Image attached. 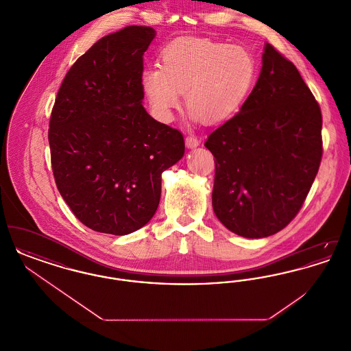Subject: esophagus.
<instances>
[{
	"mask_svg": "<svg viewBox=\"0 0 351 351\" xmlns=\"http://www.w3.org/2000/svg\"><path fill=\"white\" fill-rule=\"evenodd\" d=\"M199 145H200V141H199L196 136L188 135V136L185 138V146H186L188 149H196Z\"/></svg>",
	"mask_w": 351,
	"mask_h": 351,
	"instance_id": "obj_1",
	"label": "esophagus"
}]
</instances>
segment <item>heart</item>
<instances>
[{"label": "heart", "instance_id": "heart-1", "mask_svg": "<svg viewBox=\"0 0 351 351\" xmlns=\"http://www.w3.org/2000/svg\"><path fill=\"white\" fill-rule=\"evenodd\" d=\"M258 64L243 46L206 39H184L166 47L160 66L141 73L142 88L155 114L168 119L184 93L191 116L206 123L233 117L249 99Z\"/></svg>", "mask_w": 351, "mask_h": 351}]
</instances>
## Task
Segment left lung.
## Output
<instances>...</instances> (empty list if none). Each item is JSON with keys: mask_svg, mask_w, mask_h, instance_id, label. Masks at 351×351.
I'll return each instance as SVG.
<instances>
[{"mask_svg": "<svg viewBox=\"0 0 351 351\" xmlns=\"http://www.w3.org/2000/svg\"><path fill=\"white\" fill-rule=\"evenodd\" d=\"M322 117L298 68L269 43L241 110L210 134L215 215L230 232L265 238L299 213L321 156Z\"/></svg>", "mask_w": 351, "mask_h": 351, "instance_id": "obj_1", "label": "left lung"}]
</instances>
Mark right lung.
<instances>
[{"mask_svg": "<svg viewBox=\"0 0 351 351\" xmlns=\"http://www.w3.org/2000/svg\"><path fill=\"white\" fill-rule=\"evenodd\" d=\"M156 32L126 26L101 38L68 71L49 130L56 186L95 232L126 235L155 215L162 173L184 155L182 133L142 105L143 53Z\"/></svg>", "mask_w": 351, "mask_h": 351, "instance_id": "1", "label": "right lung"}]
</instances>
